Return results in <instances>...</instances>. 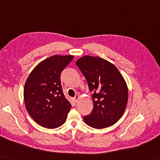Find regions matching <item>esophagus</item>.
Listing matches in <instances>:
<instances>
[{
    "instance_id": "1",
    "label": "esophagus",
    "mask_w": 160,
    "mask_h": 160,
    "mask_svg": "<svg viewBox=\"0 0 160 160\" xmlns=\"http://www.w3.org/2000/svg\"><path fill=\"white\" fill-rule=\"evenodd\" d=\"M79 97H80V96H79V95H75V97H74L73 98V99H74V101H75L76 102L78 101V99H79Z\"/></svg>"
}]
</instances>
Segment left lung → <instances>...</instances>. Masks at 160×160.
<instances>
[{"instance_id": "1", "label": "left lung", "mask_w": 160, "mask_h": 160, "mask_svg": "<svg viewBox=\"0 0 160 160\" xmlns=\"http://www.w3.org/2000/svg\"><path fill=\"white\" fill-rule=\"evenodd\" d=\"M76 63L92 92L93 109L83 117L84 122L95 129L114 125L128 103V89L123 77L113 64L98 57L84 56Z\"/></svg>"}]
</instances>
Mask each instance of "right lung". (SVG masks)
Segmentation results:
<instances>
[{"label":"right lung","instance_id":"right-lung-1","mask_svg":"<svg viewBox=\"0 0 160 160\" xmlns=\"http://www.w3.org/2000/svg\"><path fill=\"white\" fill-rule=\"evenodd\" d=\"M73 58L72 55L50 57L37 65L26 81V108L42 127L57 128L67 119L72 105L63 94L60 77Z\"/></svg>","mask_w":160,"mask_h":160}]
</instances>
